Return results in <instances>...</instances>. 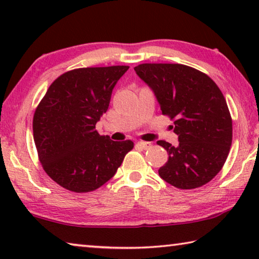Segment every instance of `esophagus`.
I'll use <instances>...</instances> for the list:
<instances>
[{"label": "esophagus", "mask_w": 259, "mask_h": 259, "mask_svg": "<svg viewBox=\"0 0 259 259\" xmlns=\"http://www.w3.org/2000/svg\"><path fill=\"white\" fill-rule=\"evenodd\" d=\"M137 146L140 148H144V150H147V148H150L152 146V144L148 142H138Z\"/></svg>", "instance_id": "34e87169"}]
</instances>
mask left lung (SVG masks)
<instances>
[{"instance_id": "1", "label": "left lung", "mask_w": 259, "mask_h": 259, "mask_svg": "<svg viewBox=\"0 0 259 259\" xmlns=\"http://www.w3.org/2000/svg\"><path fill=\"white\" fill-rule=\"evenodd\" d=\"M137 75L152 88L179 144H156L169 159L160 177L181 190L205 185L221 171L232 145V117L224 95L207 74L182 64H140Z\"/></svg>"}]
</instances>
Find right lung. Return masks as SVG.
Segmentation results:
<instances>
[{"mask_svg":"<svg viewBox=\"0 0 259 259\" xmlns=\"http://www.w3.org/2000/svg\"><path fill=\"white\" fill-rule=\"evenodd\" d=\"M129 66L83 67L61 74L35 109L33 136L42 168L52 181L75 193L108 182L134 148L113 142L96 123L109 106L113 88Z\"/></svg>","mask_w":259,"mask_h":259,"instance_id":"add662e5","label":"right lung"}]
</instances>
